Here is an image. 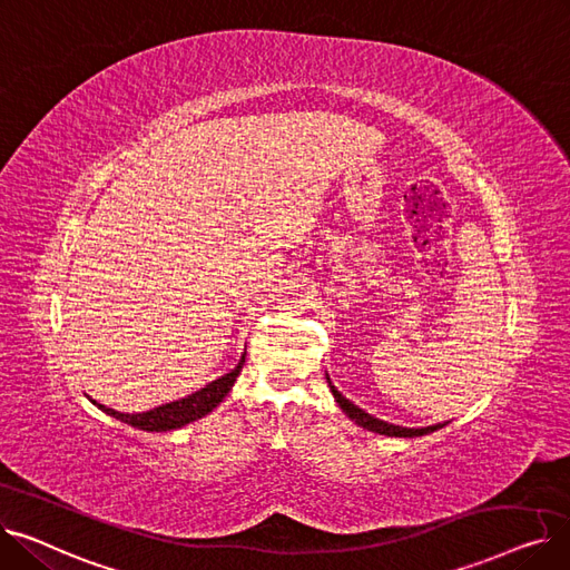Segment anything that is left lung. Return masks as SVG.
<instances>
[{
    "label": "left lung",
    "instance_id": "obj_1",
    "mask_svg": "<svg viewBox=\"0 0 570 570\" xmlns=\"http://www.w3.org/2000/svg\"><path fill=\"white\" fill-rule=\"evenodd\" d=\"M325 381H327V385H331V393H333L335 402L340 404V409L351 417V421H353L355 425H361V428H365V430H370V432L385 434V436H404V439H413V436L432 434V432H436V430H441V428H445V425H448V423H439V425H430V428H402V425L385 423V421H381V417H374V415H370L367 411H363L361 406H355L353 402H348V400L337 391V387L333 385V381H331V376H327V374H325Z\"/></svg>",
    "mask_w": 570,
    "mask_h": 570
}]
</instances>
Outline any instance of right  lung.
Instances as JSON below:
<instances>
[{
    "instance_id": "right-lung-1",
    "label": "right lung",
    "mask_w": 570,
    "mask_h": 570,
    "mask_svg": "<svg viewBox=\"0 0 570 570\" xmlns=\"http://www.w3.org/2000/svg\"><path fill=\"white\" fill-rule=\"evenodd\" d=\"M245 355H247V351L243 353V357H239V363L228 374L215 379L213 383H207L205 387H200V391H196V393H191V395H187L183 400L161 404L157 409L142 411V413L115 411V409H108V406L99 404L97 400H92L89 395H87V400L92 402L97 409H101L104 413L117 417L119 423H127V425H131L136 430H142V432H170V430H179V428H185V425L198 421V417L207 415L215 406H219V402L230 393V387H233L235 379L239 376V372H243Z\"/></svg>"
}]
</instances>
